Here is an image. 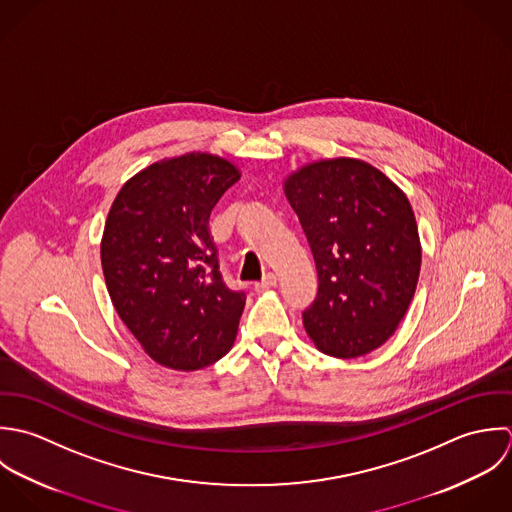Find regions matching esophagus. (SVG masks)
<instances>
[{
    "instance_id": "34e87169",
    "label": "esophagus",
    "mask_w": 512,
    "mask_h": 512,
    "mask_svg": "<svg viewBox=\"0 0 512 512\" xmlns=\"http://www.w3.org/2000/svg\"><path fill=\"white\" fill-rule=\"evenodd\" d=\"M273 287H277V277L273 273H267L259 283H255L257 291H267V289H273Z\"/></svg>"
}]
</instances>
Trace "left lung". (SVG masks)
<instances>
[{
    "label": "left lung",
    "instance_id": "left-lung-1",
    "mask_svg": "<svg viewBox=\"0 0 512 512\" xmlns=\"http://www.w3.org/2000/svg\"><path fill=\"white\" fill-rule=\"evenodd\" d=\"M285 194L318 273L316 297L303 312L308 336L334 358L380 348L419 279L421 245L406 194L354 158L308 164L287 178Z\"/></svg>",
    "mask_w": 512,
    "mask_h": 512
}]
</instances>
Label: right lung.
Segmentation results:
<instances>
[{
    "mask_svg": "<svg viewBox=\"0 0 512 512\" xmlns=\"http://www.w3.org/2000/svg\"><path fill=\"white\" fill-rule=\"evenodd\" d=\"M239 178L231 162L190 152L138 172L108 211L101 261L110 301L166 368H205L235 340L245 293L223 283L207 223Z\"/></svg>",
    "mask_w": 512,
    "mask_h": 512,
    "instance_id": "right-lung-1",
    "label": "right lung"
}]
</instances>
